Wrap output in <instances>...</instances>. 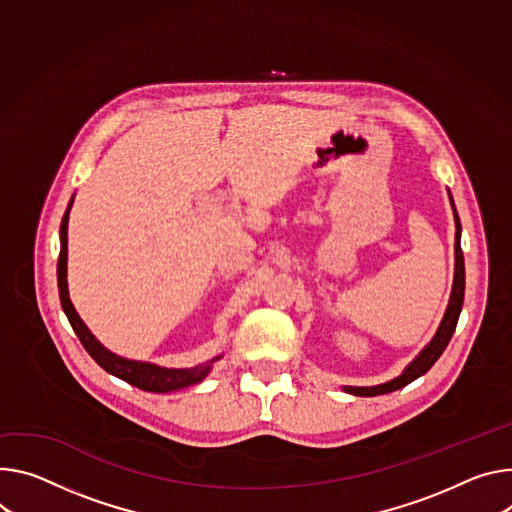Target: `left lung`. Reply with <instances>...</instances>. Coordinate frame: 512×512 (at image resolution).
I'll return each mask as SVG.
<instances>
[{"label":"left lung","instance_id":"obj_1","mask_svg":"<svg viewBox=\"0 0 512 512\" xmlns=\"http://www.w3.org/2000/svg\"><path fill=\"white\" fill-rule=\"evenodd\" d=\"M451 206H453V200H451ZM453 214H455V277H453V290H451V298H449V306H447V312L441 320V327L437 331V335L433 337V341L425 347V351L418 355L406 369L404 374L398 376L396 380L388 382V384H382V386H371V388H353V386H347L345 390L349 394H355V396H380V394H388V392H394V390H400L404 388L406 384L414 382L416 378H421L423 374H427V371L433 367V363L441 357V353L445 351V347L449 345L453 333H455V327H457V320H459V312H461V306H463V292H466V267H463V253H461V245H459V239H461V224H459V216L455 212V206H453Z\"/></svg>","mask_w":512,"mask_h":512}]
</instances>
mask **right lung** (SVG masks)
Here are the masks:
<instances>
[{"label": "right lung", "instance_id": "right-lung-1", "mask_svg": "<svg viewBox=\"0 0 512 512\" xmlns=\"http://www.w3.org/2000/svg\"><path fill=\"white\" fill-rule=\"evenodd\" d=\"M71 204H73V198L63 214V222H61V253H59V263H57V280H59V298H61L63 310L71 322L75 335L79 337L81 345L85 347V351L94 357L96 363L100 367H104L108 374L132 384L136 388L147 390V392H169V390H177V388H185V386L202 382L210 371V363H214L218 357L212 359L208 365H198V367H190V369H167V367H159L153 363L130 361V359L118 357L112 351H108L104 345H100V341L89 333V329L85 327L83 320L75 312V308L69 300V290H67V222H69Z\"/></svg>", "mask_w": 512, "mask_h": 512}]
</instances>
